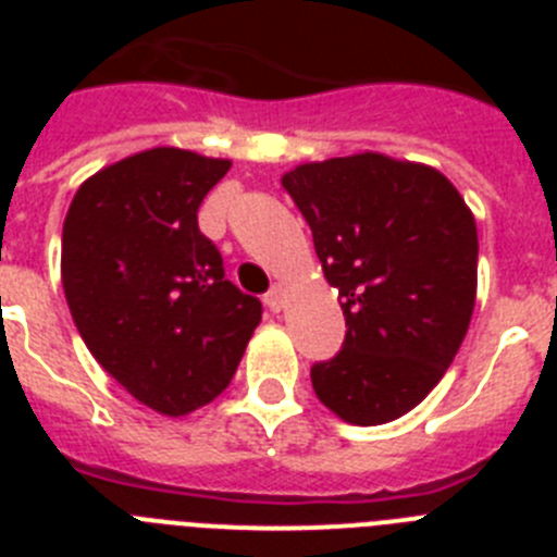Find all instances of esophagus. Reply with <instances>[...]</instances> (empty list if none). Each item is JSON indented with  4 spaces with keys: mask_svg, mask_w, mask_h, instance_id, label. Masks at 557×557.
I'll return each mask as SVG.
<instances>
[{
    "mask_svg": "<svg viewBox=\"0 0 557 557\" xmlns=\"http://www.w3.org/2000/svg\"><path fill=\"white\" fill-rule=\"evenodd\" d=\"M284 301H287V289H284V284H273L270 293L264 295V304L270 307V312H282Z\"/></svg>",
    "mask_w": 557,
    "mask_h": 557,
    "instance_id": "obj_1",
    "label": "esophagus"
}]
</instances>
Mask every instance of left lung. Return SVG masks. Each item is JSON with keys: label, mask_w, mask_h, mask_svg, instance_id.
Segmentation results:
<instances>
[{"label": "left lung", "mask_w": 557, "mask_h": 557, "mask_svg": "<svg viewBox=\"0 0 557 557\" xmlns=\"http://www.w3.org/2000/svg\"><path fill=\"white\" fill-rule=\"evenodd\" d=\"M282 186L346 314L343 351L312 366L314 393L348 424L396 421L441 382L469 332L474 214L435 166L382 152L298 164Z\"/></svg>", "instance_id": "obj_1"}]
</instances>
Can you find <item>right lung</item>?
I'll use <instances>...</instances> for the list:
<instances>
[{"label":"right lung","instance_id":"1","mask_svg":"<svg viewBox=\"0 0 557 557\" xmlns=\"http://www.w3.org/2000/svg\"><path fill=\"white\" fill-rule=\"evenodd\" d=\"M231 170L181 147L102 166L63 220L61 282L83 343L136 401L178 418L228 387L262 304L225 278L198 228Z\"/></svg>","mask_w":557,"mask_h":557}]
</instances>
